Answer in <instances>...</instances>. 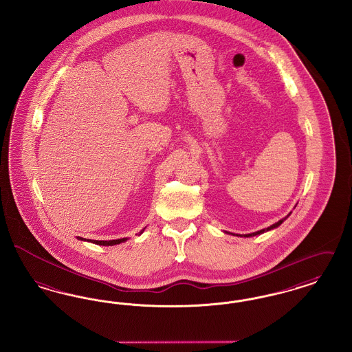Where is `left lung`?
Returning a JSON list of instances; mask_svg holds the SVG:
<instances>
[{
    "mask_svg": "<svg viewBox=\"0 0 352 352\" xmlns=\"http://www.w3.org/2000/svg\"><path fill=\"white\" fill-rule=\"evenodd\" d=\"M290 214H292V212H289V214H287V215H286L285 218L281 219V220H278V221H277V223H274V224H272V226H270V227H268V228H264V230H260V231H256V232H252V234H231V232H227V231H224V232H226V234H234V236H240V237H252V236H256V234H264V232H268V231H270V230H274V228L280 227V226H281V224L284 223L285 220H286V219L290 217Z\"/></svg>",
    "mask_w": 352,
    "mask_h": 352,
    "instance_id": "1",
    "label": "left lung"
}]
</instances>
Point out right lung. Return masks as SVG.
I'll list each match as a JSON object with an SVG mask.
<instances>
[{
    "instance_id": "add662e5",
    "label": "right lung",
    "mask_w": 352,
    "mask_h": 352,
    "mask_svg": "<svg viewBox=\"0 0 352 352\" xmlns=\"http://www.w3.org/2000/svg\"><path fill=\"white\" fill-rule=\"evenodd\" d=\"M144 231H145V228H144V230H141L140 234H142ZM78 239H79V240H82V241H89V243H94V244H98V245H104V247H107V245H116V244L124 243V241H126V240H128V237H122V239H118V240H89V239L79 237V236H78Z\"/></svg>"
}]
</instances>
